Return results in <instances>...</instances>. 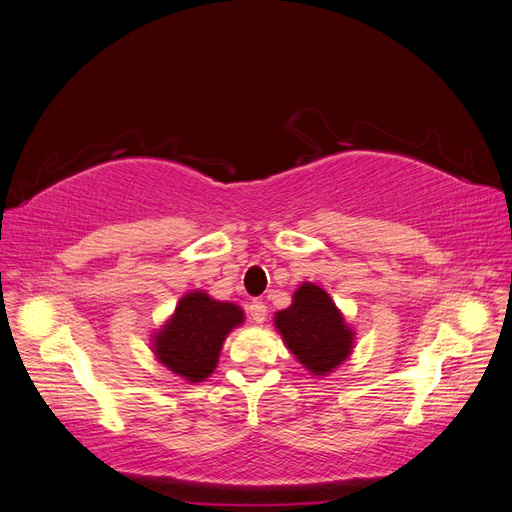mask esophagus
Returning <instances> with one entry per match:
<instances>
[{
    "instance_id": "1",
    "label": "esophagus",
    "mask_w": 512,
    "mask_h": 512,
    "mask_svg": "<svg viewBox=\"0 0 512 512\" xmlns=\"http://www.w3.org/2000/svg\"><path fill=\"white\" fill-rule=\"evenodd\" d=\"M247 314H250V318L256 322V324H262L267 320V305L262 301H252L250 307H247Z\"/></svg>"
}]
</instances>
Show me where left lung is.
<instances>
[{"mask_svg":"<svg viewBox=\"0 0 512 512\" xmlns=\"http://www.w3.org/2000/svg\"><path fill=\"white\" fill-rule=\"evenodd\" d=\"M273 320L288 350L314 376L331 374L352 352L354 331L329 294L316 284H301L292 305L277 312Z\"/></svg>","mask_w":512,"mask_h":512,"instance_id":"8db88e82","label":"left lung"}]
</instances>
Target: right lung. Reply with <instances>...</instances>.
Here are the masks:
<instances>
[{
    "instance_id": "1",
    "label": "right lung",
    "mask_w": 512,
    "mask_h": 512,
    "mask_svg": "<svg viewBox=\"0 0 512 512\" xmlns=\"http://www.w3.org/2000/svg\"><path fill=\"white\" fill-rule=\"evenodd\" d=\"M243 318L239 305L215 301L203 290H192L153 335V352L173 374L188 382H203L218 367L226 335L243 324Z\"/></svg>"
}]
</instances>
